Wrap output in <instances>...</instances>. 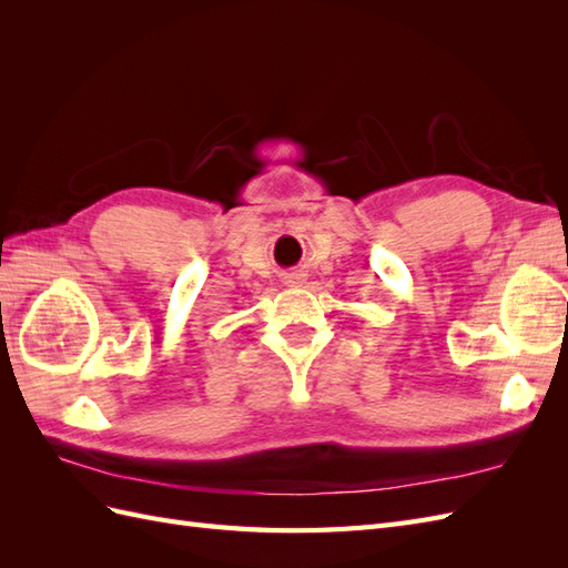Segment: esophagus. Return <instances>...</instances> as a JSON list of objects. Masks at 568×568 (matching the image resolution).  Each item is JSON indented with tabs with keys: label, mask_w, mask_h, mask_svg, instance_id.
<instances>
[{
	"label": "esophagus",
	"mask_w": 568,
	"mask_h": 568,
	"mask_svg": "<svg viewBox=\"0 0 568 568\" xmlns=\"http://www.w3.org/2000/svg\"><path fill=\"white\" fill-rule=\"evenodd\" d=\"M305 282V274L303 272H291L288 277H286V284L288 286H301Z\"/></svg>",
	"instance_id": "esophagus-1"
}]
</instances>
